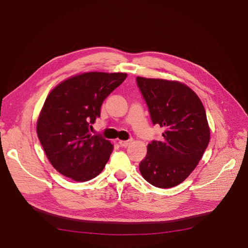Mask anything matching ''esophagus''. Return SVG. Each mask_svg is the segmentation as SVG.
<instances>
[{
	"label": "esophagus",
	"instance_id": "1",
	"mask_svg": "<svg viewBox=\"0 0 248 248\" xmlns=\"http://www.w3.org/2000/svg\"><path fill=\"white\" fill-rule=\"evenodd\" d=\"M131 141H132L131 139L130 140H120L119 144H120V146H121V147H127V146H129L131 144Z\"/></svg>",
	"mask_w": 248,
	"mask_h": 248
}]
</instances>
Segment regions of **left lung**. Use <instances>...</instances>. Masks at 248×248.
I'll return each instance as SVG.
<instances>
[{
  "instance_id": "obj_1",
  "label": "left lung",
  "mask_w": 248,
  "mask_h": 248,
  "mask_svg": "<svg viewBox=\"0 0 248 248\" xmlns=\"http://www.w3.org/2000/svg\"><path fill=\"white\" fill-rule=\"evenodd\" d=\"M153 124L163 127L161 140L148 145L140 171L159 188L182 183L197 168L210 140L205 108L199 96L176 80L137 78Z\"/></svg>"
}]
</instances>
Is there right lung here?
<instances>
[{"label": "right lung", "instance_id": "right-lung-1", "mask_svg": "<svg viewBox=\"0 0 248 248\" xmlns=\"http://www.w3.org/2000/svg\"><path fill=\"white\" fill-rule=\"evenodd\" d=\"M126 73L86 72L51 90L37 120V136L60 174L85 182L98 176L112 152L110 141L92 136L104 99L125 80Z\"/></svg>", "mask_w": 248, "mask_h": 248}]
</instances>
